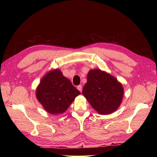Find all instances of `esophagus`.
Instances as JSON below:
<instances>
[{
  "label": "esophagus",
  "instance_id": "esophagus-1",
  "mask_svg": "<svg viewBox=\"0 0 157 157\" xmlns=\"http://www.w3.org/2000/svg\"><path fill=\"white\" fill-rule=\"evenodd\" d=\"M77 88H78V90L79 92H82V85H79L78 87H77Z\"/></svg>",
  "mask_w": 157,
  "mask_h": 157
}]
</instances>
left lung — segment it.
Segmentation results:
<instances>
[{
  "label": "left lung",
  "instance_id": "obj_1",
  "mask_svg": "<svg viewBox=\"0 0 157 157\" xmlns=\"http://www.w3.org/2000/svg\"><path fill=\"white\" fill-rule=\"evenodd\" d=\"M123 88L115 77L99 69L90 70L82 94L99 114L115 111L122 102Z\"/></svg>",
  "mask_w": 157,
  "mask_h": 157
}]
</instances>
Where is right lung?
<instances>
[{
	"instance_id": "add662e5",
	"label": "right lung",
	"mask_w": 157,
	"mask_h": 157,
	"mask_svg": "<svg viewBox=\"0 0 157 157\" xmlns=\"http://www.w3.org/2000/svg\"><path fill=\"white\" fill-rule=\"evenodd\" d=\"M79 94L80 92L58 69L46 73L36 90L39 102L46 111L52 115L65 112Z\"/></svg>"
}]
</instances>
